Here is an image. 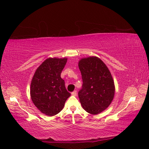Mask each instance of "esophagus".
<instances>
[{
	"label": "esophagus",
	"mask_w": 149,
	"mask_h": 149,
	"mask_svg": "<svg viewBox=\"0 0 149 149\" xmlns=\"http://www.w3.org/2000/svg\"><path fill=\"white\" fill-rule=\"evenodd\" d=\"M72 95L73 96H76L77 95V91H74V92H72Z\"/></svg>",
	"instance_id": "1"
}]
</instances>
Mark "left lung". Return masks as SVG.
<instances>
[{"label":"left lung","instance_id":"1","mask_svg":"<svg viewBox=\"0 0 149 149\" xmlns=\"http://www.w3.org/2000/svg\"><path fill=\"white\" fill-rule=\"evenodd\" d=\"M78 66L83 79L78 93L84 109L89 114H99L109 107L115 93L112 74L104 62L97 56L84 58Z\"/></svg>","mask_w":149,"mask_h":149}]
</instances>
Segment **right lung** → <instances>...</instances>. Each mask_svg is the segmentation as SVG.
Masks as SVG:
<instances>
[{"instance_id":"right-lung-1","label":"right lung","mask_w":149,"mask_h":149,"mask_svg":"<svg viewBox=\"0 0 149 149\" xmlns=\"http://www.w3.org/2000/svg\"><path fill=\"white\" fill-rule=\"evenodd\" d=\"M67 58H49L37 68L31 82L30 95L42 114L52 116L61 111L71 94L60 77Z\"/></svg>"}]
</instances>
